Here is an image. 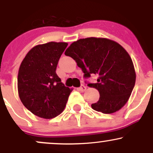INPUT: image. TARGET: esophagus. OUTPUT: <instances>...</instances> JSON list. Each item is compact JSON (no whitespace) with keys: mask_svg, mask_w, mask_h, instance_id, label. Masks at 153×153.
<instances>
[{"mask_svg":"<svg viewBox=\"0 0 153 153\" xmlns=\"http://www.w3.org/2000/svg\"><path fill=\"white\" fill-rule=\"evenodd\" d=\"M85 89H86V87H85L84 85H81L80 87L78 88V90L80 91H81V92H84V91H85Z\"/></svg>","mask_w":153,"mask_h":153,"instance_id":"34e87169","label":"esophagus"}]
</instances>
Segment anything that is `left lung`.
<instances>
[{"mask_svg": "<svg viewBox=\"0 0 153 153\" xmlns=\"http://www.w3.org/2000/svg\"><path fill=\"white\" fill-rule=\"evenodd\" d=\"M65 54L75 60L83 77H98L96 83H88L99 91L100 97L93 109L112 114L127 102L134 88L136 74L130 56L114 41L106 38L80 39L72 43Z\"/></svg>", "mask_w": 153, "mask_h": 153, "instance_id": "left-lung-1", "label": "left lung"}]
</instances>
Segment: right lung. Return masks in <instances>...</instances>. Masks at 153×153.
Returning <instances> with one entry per match:
<instances>
[{
    "label": "right lung",
    "mask_w": 153,
    "mask_h": 153,
    "mask_svg": "<svg viewBox=\"0 0 153 153\" xmlns=\"http://www.w3.org/2000/svg\"><path fill=\"white\" fill-rule=\"evenodd\" d=\"M67 46L66 42H54L36 45L26 54L19 68V98L39 117L54 118L66 106L72 89L61 82L56 68Z\"/></svg>",
    "instance_id": "add662e5"
}]
</instances>
